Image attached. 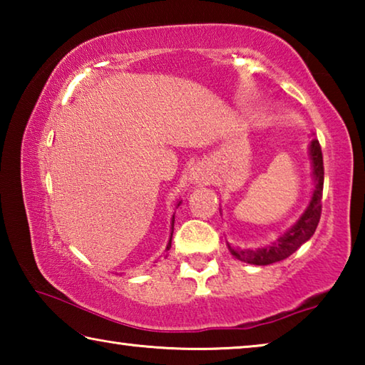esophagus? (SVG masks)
Masks as SVG:
<instances>
[{
    "mask_svg": "<svg viewBox=\"0 0 365 365\" xmlns=\"http://www.w3.org/2000/svg\"><path fill=\"white\" fill-rule=\"evenodd\" d=\"M191 180H195L200 185H207L211 178H209V172L202 168V165H196V168L191 170Z\"/></svg>",
    "mask_w": 365,
    "mask_h": 365,
    "instance_id": "esophagus-1",
    "label": "esophagus"
}]
</instances>
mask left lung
Returning a JSON list of instances; mask_svg holds the SVG:
<instances>
[{
	"label": "left lung",
	"instance_id": "1",
	"mask_svg": "<svg viewBox=\"0 0 365 365\" xmlns=\"http://www.w3.org/2000/svg\"><path fill=\"white\" fill-rule=\"evenodd\" d=\"M311 158H312V168H314V182H316V190H314L311 205L306 209V212L301 215V219L289 228V230L283 235L279 242L272 246L262 250H245V251H235L230 248L232 255L235 257L242 259L245 262L255 264V265H269L274 262L283 261L288 256L299 248L302 243H306L309 238L312 237L314 232L319 225L320 214H322V191H324V158H322V148L317 138L311 141Z\"/></svg>",
	"mask_w": 365,
	"mask_h": 365
}]
</instances>
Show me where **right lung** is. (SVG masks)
Returning a JSON list of instances; mask_svg holds the SVG:
<instances>
[{
	"instance_id": "right-lung-1",
	"label": "right lung",
	"mask_w": 365,
	"mask_h": 365,
	"mask_svg": "<svg viewBox=\"0 0 365 365\" xmlns=\"http://www.w3.org/2000/svg\"><path fill=\"white\" fill-rule=\"evenodd\" d=\"M172 233H174V219H172ZM170 245H172V235H170L169 245H168V248H165V251H169V250H170Z\"/></svg>"
}]
</instances>
